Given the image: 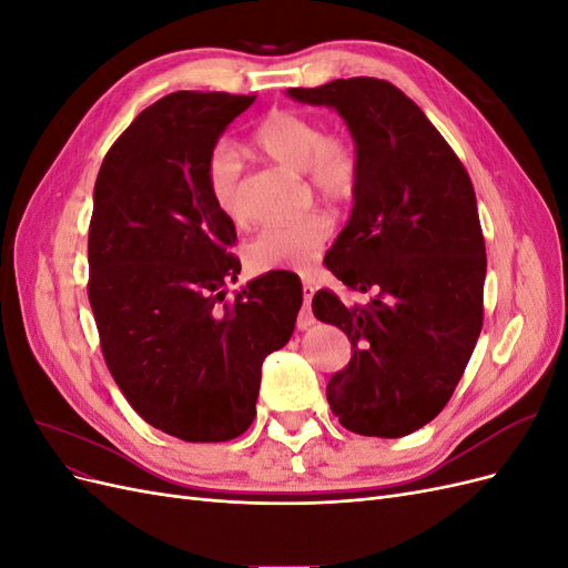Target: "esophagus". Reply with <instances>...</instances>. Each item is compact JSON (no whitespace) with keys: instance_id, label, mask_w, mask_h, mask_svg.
Here are the masks:
<instances>
[{"instance_id":"1","label":"esophagus","mask_w":568,"mask_h":568,"mask_svg":"<svg viewBox=\"0 0 568 568\" xmlns=\"http://www.w3.org/2000/svg\"><path fill=\"white\" fill-rule=\"evenodd\" d=\"M315 296V286L311 282H303V311L298 315V329H307L315 322L313 313H311V303Z\"/></svg>"}]
</instances>
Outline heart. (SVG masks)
Instances as JSON below:
<instances>
[{
    "instance_id": "heart-1",
    "label": "heart",
    "mask_w": 568,
    "mask_h": 568,
    "mask_svg": "<svg viewBox=\"0 0 568 568\" xmlns=\"http://www.w3.org/2000/svg\"><path fill=\"white\" fill-rule=\"evenodd\" d=\"M263 156L286 168L303 170L315 192L332 203L355 199L363 180V161L353 136L326 132L315 115L291 109L270 111L253 132ZM205 189L215 209L232 220H244V165L230 144H217L205 161ZM334 222L324 211L277 222L257 232L246 246V261L255 272L311 270L329 242Z\"/></svg>"
}]
</instances>
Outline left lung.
Segmentation results:
<instances>
[{
    "label": "left lung",
    "instance_id": "8db88e82",
    "mask_svg": "<svg viewBox=\"0 0 568 568\" xmlns=\"http://www.w3.org/2000/svg\"><path fill=\"white\" fill-rule=\"evenodd\" d=\"M346 120L363 180L324 265L367 305L317 291L313 313L348 334L326 400L353 434L400 438L438 417L484 326L486 242L474 184L424 111L379 78L291 88Z\"/></svg>",
    "mask_w": 568,
    "mask_h": 568
}]
</instances>
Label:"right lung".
Returning a JSON list of instances; mask_svg holds the SVG:
<instances>
[{"instance_id":"obj_1","label":"right lung","mask_w":568,"mask_h":568,"mask_svg":"<svg viewBox=\"0 0 568 568\" xmlns=\"http://www.w3.org/2000/svg\"><path fill=\"white\" fill-rule=\"evenodd\" d=\"M255 94L173 92L99 168L88 296L106 367L132 409L186 443H225L255 417L263 359L294 334L301 282L282 272L225 301L236 230L205 189L217 136Z\"/></svg>"}]
</instances>
